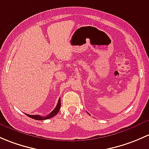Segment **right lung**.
Masks as SVG:
<instances>
[{"label":"right lung","mask_w":149,"mask_h":149,"mask_svg":"<svg viewBox=\"0 0 149 149\" xmlns=\"http://www.w3.org/2000/svg\"><path fill=\"white\" fill-rule=\"evenodd\" d=\"M60 107H61V100H60V97H59L56 108L54 109L51 113H50L49 115H47V116H44H44H39V115H29V114H26V115L27 116H29V118H31L34 119V120H47V119H49V118H51L54 117V116H56V115L59 113Z\"/></svg>","instance_id":"add662e5"}]
</instances>
